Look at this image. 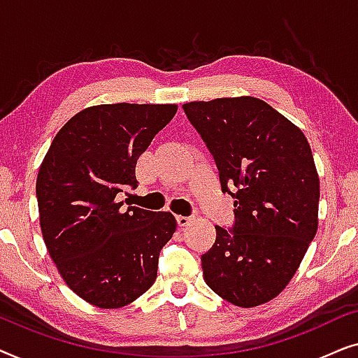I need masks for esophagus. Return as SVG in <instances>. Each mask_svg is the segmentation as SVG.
<instances>
[{
	"mask_svg": "<svg viewBox=\"0 0 358 358\" xmlns=\"http://www.w3.org/2000/svg\"><path fill=\"white\" fill-rule=\"evenodd\" d=\"M176 220H178L179 227L184 228V227H187L190 222H192V217H182V215H178V217H176Z\"/></svg>",
	"mask_w": 358,
	"mask_h": 358,
	"instance_id": "esophagus-1",
	"label": "esophagus"
}]
</instances>
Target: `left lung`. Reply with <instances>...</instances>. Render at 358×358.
<instances>
[{"instance_id": "8db88e82", "label": "left lung", "mask_w": 358, "mask_h": 358, "mask_svg": "<svg viewBox=\"0 0 358 358\" xmlns=\"http://www.w3.org/2000/svg\"><path fill=\"white\" fill-rule=\"evenodd\" d=\"M184 114L234 199L231 228H217L202 256L203 280L236 306L277 296L317 229L320 179L303 131L256 97L187 102Z\"/></svg>"}]
</instances>
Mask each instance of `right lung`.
I'll return each mask as SVG.
<instances>
[{
  "mask_svg": "<svg viewBox=\"0 0 358 358\" xmlns=\"http://www.w3.org/2000/svg\"><path fill=\"white\" fill-rule=\"evenodd\" d=\"M176 112L174 104L87 107L43 158L36 185L43 241L66 285L91 305L125 306L156 280L176 218L125 208L119 194L138 185L136 161Z\"/></svg>",
  "mask_w": 358,
  "mask_h": 358,
  "instance_id": "add662e5",
  "label": "right lung"
}]
</instances>
